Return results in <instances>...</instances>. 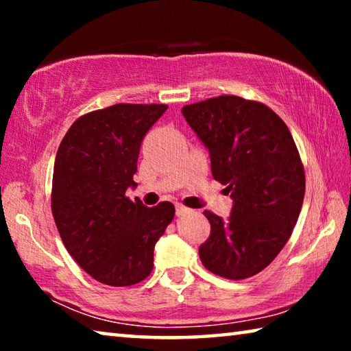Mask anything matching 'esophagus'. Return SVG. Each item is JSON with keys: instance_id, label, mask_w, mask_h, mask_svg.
Masks as SVG:
<instances>
[{"instance_id": "34e87169", "label": "esophagus", "mask_w": 351, "mask_h": 351, "mask_svg": "<svg viewBox=\"0 0 351 351\" xmlns=\"http://www.w3.org/2000/svg\"><path fill=\"white\" fill-rule=\"evenodd\" d=\"M189 212H190V209H187V207H184V206H181V204L176 206V215H178V217L186 215V213H189Z\"/></svg>"}]
</instances>
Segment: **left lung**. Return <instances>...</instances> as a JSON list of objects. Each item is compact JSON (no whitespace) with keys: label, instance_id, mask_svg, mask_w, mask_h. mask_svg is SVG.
Segmentation results:
<instances>
[{"label":"left lung","instance_id":"obj_1","mask_svg":"<svg viewBox=\"0 0 351 351\" xmlns=\"http://www.w3.org/2000/svg\"><path fill=\"white\" fill-rule=\"evenodd\" d=\"M182 114L234 199L226 221L204 210L210 235L199 258L229 280L258 274L287 245L304 203L305 170L289 128L269 106L239 96L186 105Z\"/></svg>","mask_w":351,"mask_h":351}]
</instances>
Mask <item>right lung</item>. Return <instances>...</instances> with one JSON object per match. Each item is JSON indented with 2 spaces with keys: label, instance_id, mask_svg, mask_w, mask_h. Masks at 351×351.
I'll return each instance as SVG.
<instances>
[{
  "label": "right lung",
  "instance_id": "1",
  "mask_svg": "<svg viewBox=\"0 0 351 351\" xmlns=\"http://www.w3.org/2000/svg\"><path fill=\"white\" fill-rule=\"evenodd\" d=\"M162 104H116L80 116L57 150L51 209L71 257L94 280L132 287L153 269V249L175 217L125 192L136 182L141 142Z\"/></svg>",
  "mask_w": 351,
  "mask_h": 351
}]
</instances>
